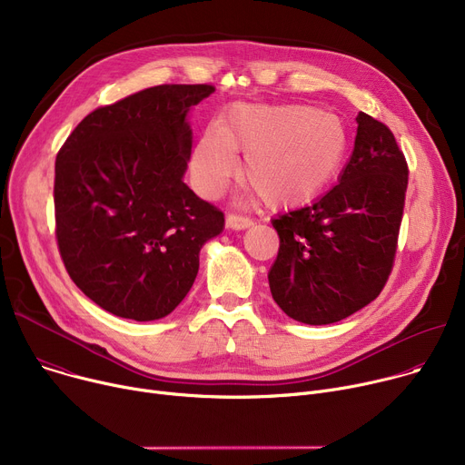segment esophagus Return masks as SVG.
I'll return each mask as SVG.
<instances>
[{
	"label": "esophagus",
	"mask_w": 465,
	"mask_h": 465,
	"mask_svg": "<svg viewBox=\"0 0 465 465\" xmlns=\"http://www.w3.org/2000/svg\"><path fill=\"white\" fill-rule=\"evenodd\" d=\"M252 224V219H248V217H242V215H237V213H228V217H226V226L228 228H232V230H244V228H250Z\"/></svg>",
	"instance_id": "obj_1"
}]
</instances>
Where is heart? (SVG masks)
<instances>
[{"mask_svg":"<svg viewBox=\"0 0 465 465\" xmlns=\"http://www.w3.org/2000/svg\"><path fill=\"white\" fill-rule=\"evenodd\" d=\"M347 148L343 120L319 107L237 104L202 134L191 171L200 193L215 196L235 174L237 153H246L242 182L272 209L294 207L335 178Z\"/></svg>","mask_w":465,"mask_h":465,"instance_id":"b5f03b06","label":"heart"}]
</instances>
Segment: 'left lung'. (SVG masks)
<instances>
[{
  "mask_svg": "<svg viewBox=\"0 0 465 465\" xmlns=\"http://www.w3.org/2000/svg\"><path fill=\"white\" fill-rule=\"evenodd\" d=\"M354 152L331 191L272 221L274 302L294 321L330 324L372 302L395 262L408 163L386 124L358 113Z\"/></svg>",
  "mask_w": 465,
  "mask_h": 465,
  "instance_id": "1",
  "label": "left lung"
}]
</instances>
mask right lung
<instances>
[{
  "label": "right lung",
  "mask_w": 465,
  "mask_h": 465,
  "mask_svg": "<svg viewBox=\"0 0 465 465\" xmlns=\"http://www.w3.org/2000/svg\"><path fill=\"white\" fill-rule=\"evenodd\" d=\"M213 85H157L83 118L55 159V237L72 282L105 312L155 321L185 299L224 213L183 174L187 113Z\"/></svg>",
  "instance_id": "add662e5"
}]
</instances>
